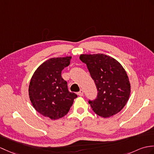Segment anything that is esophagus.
I'll list each match as a JSON object with an SVG mask.
<instances>
[{"label":"esophagus","instance_id":"1","mask_svg":"<svg viewBox=\"0 0 154 154\" xmlns=\"http://www.w3.org/2000/svg\"><path fill=\"white\" fill-rule=\"evenodd\" d=\"M77 94H78L79 96H83V90H82V89H81V90H80V91L78 92V93H77Z\"/></svg>","mask_w":154,"mask_h":154}]
</instances>
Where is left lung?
Listing matches in <instances>:
<instances>
[{"mask_svg": "<svg viewBox=\"0 0 154 154\" xmlns=\"http://www.w3.org/2000/svg\"><path fill=\"white\" fill-rule=\"evenodd\" d=\"M98 91L94 100H89L92 110L103 118L116 115L129 98L131 85L125 70L112 57L103 54H81Z\"/></svg>", "mask_w": 154, "mask_h": 154, "instance_id": "obj_1", "label": "left lung"}]
</instances>
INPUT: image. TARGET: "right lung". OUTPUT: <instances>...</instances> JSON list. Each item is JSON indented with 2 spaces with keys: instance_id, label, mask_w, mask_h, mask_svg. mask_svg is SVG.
Returning a JSON list of instances; mask_svg holds the SVG:
<instances>
[{
  "instance_id": "add662e5",
  "label": "right lung",
  "mask_w": 154,
  "mask_h": 154,
  "mask_svg": "<svg viewBox=\"0 0 154 154\" xmlns=\"http://www.w3.org/2000/svg\"><path fill=\"white\" fill-rule=\"evenodd\" d=\"M71 56L52 58L35 71L29 86L33 108L42 116L58 119L68 113L77 95L68 91L62 71L70 63Z\"/></svg>"
}]
</instances>
